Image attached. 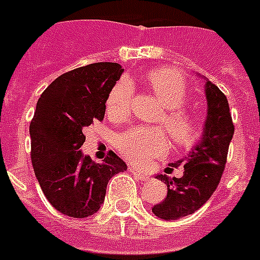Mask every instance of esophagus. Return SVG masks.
Masks as SVG:
<instances>
[{
	"label": "esophagus",
	"instance_id": "34e87169",
	"mask_svg": "<svg viewBox=\"0 0 260 260\" xmlns=\"http://www.w3.org/2000/svg\"><path fill=\"white\" fill-rule=\"evenodd\" d=\"M131 171H132V174H134L135 177L138 178V179H140V181H150V175L146 173H142V171L136 170V169H131Z\"/></svg>",
	"mask_w": 260,
	"mask_h": 260
}]
</instances>
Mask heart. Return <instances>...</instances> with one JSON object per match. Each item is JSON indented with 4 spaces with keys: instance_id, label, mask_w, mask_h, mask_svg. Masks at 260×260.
<instances>
[{
    "instance_id": "b5f03b06",
    "label": "heart",
    "mask_w": 260,
    "mask_h": 260,
    "mask_svg": "<svg viewBox=\"0 0 260 260\" xmlns=\"http://www.w3.org/2000/svg\"><path fill=\"white\" fill-rule=\"evenodd\" d=\"M146 82L158 97L165 110L159 121L166 128L174 144L181 148L194 146L201 136V124L193 114L181 108L187 97V86L181 74L170 69H155L146 74ZM134 97V87L129 79H120L110 90L106 101L108 113L113 118L128 116ZM120 154L138 166H146L151 159L167 152V138L155 126H135L118 136Z\"/></svg>"
}]
</instances>
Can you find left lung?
Listing matches in <instances>:
<instances>
[{"instance_id":"left-lung-1","label":"left lung","mask_w":260,"mask_h":260,"mask_svg":"<svg viewBox=\"0 0 260 260\" xmlns=\"http://www.w3.org/2000/svg\"><path fill=\"white\" fill-rule=\"evenodd\" d=\"M205 95L208 113L201 140L187 156L167 167L183 166V175L170 178L160 174L156 177L167 185L166 198L152 208L155 216L162 220H178L200 209L214 193L225 169L228 148L235 132L228 100L209 79L205 82Z\"/></svg>"}]
</instances>
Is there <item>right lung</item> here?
I'll list each match as a JSON object with an SVG mask.
<instances>
[{"label": "right lung", "mask_w": 260, "mask_h": 260, "mask_svg": "<svg viewBox=\"0 0 260 260\" xmlns=\"http://www.w3.org/2000/svg\"><path fill=\"white\" fill-rule=\"evenodd\" d=\"M122 71L110 62L78 67L58 77L39 98L29 125L35 175L51 205L70 217L98 212L110 178L126 170L113 151L94 163L79 150L86 140L82 129L104 120L105 102Z\"/></svg>", "instance_id": "obj_1"}]
</instances>
